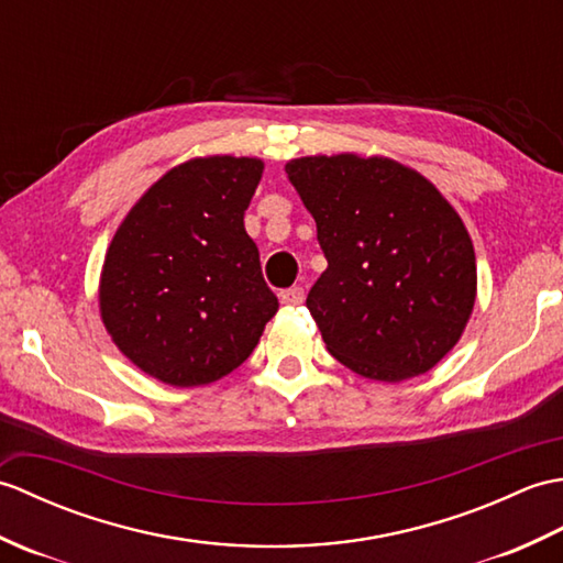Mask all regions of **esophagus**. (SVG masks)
Returning <instances> with one entry per match:
<instances>
[{
  "instance_id": "1",
  "label": "esophagus",
  "mask_w": 563,
  "mask_h": 563,
  "mask_svg": "<svg viewBox=\"0 0 563 563\" xmlns=\"http://www.w3.org/2000/svg\"><path fill=\"white\" fill-rule=\"evenodd\" d=\"M278 297H280L283 305L297 307V305L305 302V290L302 288H288V290H283Z\"/></svg>"
}]
</instances>
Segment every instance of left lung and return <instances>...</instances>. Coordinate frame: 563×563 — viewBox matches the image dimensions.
<instances>
[{
  "label": "left lung",
  "mask_w": 563,
  "mask_h": 563,
  "mask_svg": "<svg viewBox=\"0 0 563 563\" xmlns=\"http://www.w3.org/2000/svg\"><path fill=\"white\" fill-rule=\"evenodd\" d=\"M329 261L307 295L327 351L353 373H428L476 302L472 236L448 198L397 159L355 152L285 164Z\"/></svg>",
  "instance_id": "8db88e82"
}]
</instances>
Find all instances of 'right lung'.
Instances as JSON below:
<instances>
[{"mask_svg":"<svg viewBox=\"0 0 563 563\" xmlns=\"http://www.w3.org/2000/svg\"><path fill=\"white\" fill-rule=\"evenodd\" d=\"M261 176L256 157L178 164L140 196L106 249L103 327L130 363L164 385L230 375L278 312L244 230Z\"/></svg>","mask_w":563,"mask_h":563,"instance_id":"obj_1","label":"right lung"}]
</instances>
